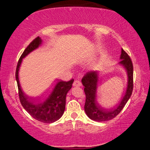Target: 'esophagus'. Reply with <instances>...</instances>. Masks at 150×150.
Instances as JSON below:
<instances>
[{"label":"esophagus","instance_id":"obj_1","mask_svg":"<svg viewBox=\"0 0 150 150\" xmlns=\"http://www.w3.org/2000/svg\"><path fill=\"white\" fill-rule=\"evenodd\" d=\"M81 85L82 84H81V81H78V80H75V81L73 82V85L74 86V87H81Z\"/></svg>","mask_w":150,"mask_h":150}]
</instances>
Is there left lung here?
Listing matches in <instances>:
<instances>
[{"label": "left lung", "instance_id": "obj_1", "mask_svg": "<svg viewBox=\"0 0 150 150\" xmlns=\"http://www.w3.org/2000/svg\"><path fill=\"white\" fill-rule=\"evenodd\" d=\"M118 64L124 67L128 76V83L126 92L120 103L112 110H105L98 105L96 101V90L98 85V72L97 71H91L86 73L81 82L84 86V91L86 95L85 111L86 115L91 120L96 122L108 121L116 117L130 98L133 91V65L129 55L122 49Z\"/></svg>", "mask_w": 150, "mask_h": 150}]
</instances>
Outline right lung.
I'll list each match as a JSON object with an SVG mask.
<instances>
[{"label":"right lung","mask_w":150,"mask_h":150,"mask_svg":"<svg viewBox=\"0 0 150 150\" xmlns=\"http://www.w3.org/2000/svg\"><path fill=\"white\" fill-rule=\"evenodd\" d=\"M42 40L38 36L35 38L24 51L20 56L16 70V79L18 95L22 106L35 120L44 123H53L62 117L65 109L66 95L72 87L74 79L69 81H58L47 95L42 97L33 98L28 96L20 85L18 73L22 59L30 52L38 48Z\"/></svg>","instance_id":"obj_1"}]
</instances>
